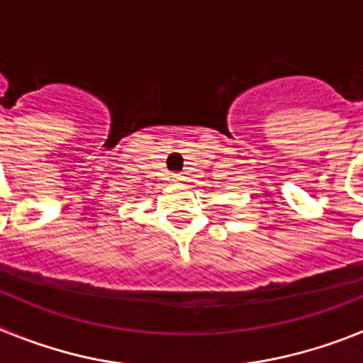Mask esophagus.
<instances>
[{"mask_svg":"<svg viewBox=\"0 0 363 363\" xmlns=\"http://www.w3.org/2000/svg\"><path fill=\"white\" fill-rule=\"evenodd\" d=\"M171 178H172V182H174V184H178V182H182V179H184L179 174H172Z\"/></svg>","mask_w":363,"mask_h":363,"instance_id":"esophagus-1","label":"esophagus"}]
</instances>
